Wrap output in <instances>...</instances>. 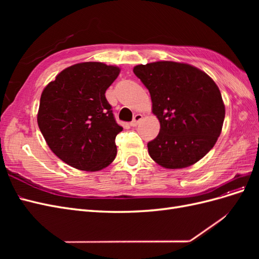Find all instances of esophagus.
<instances>
[{
	"label": "esophagus",
	"instance_id": "obj_1",
	"mask_svg": "<svg viewBox=\"0 0 259 259\" xmlns=\"http://www.w3.org/2000/svg\"><path fill=\"white\" fill-rule=\"evenodd\" d=\"M143 120V114H140V113H137L135 116H134V119H133V121L131 122V126H137V124Z\"/></svg>",
	"mask_w": 259,
	"mask_h": 259
}]
</instances>
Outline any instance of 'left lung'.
Segmentation results:
<instances>
[{"label":"left lung","instance_id":"obj_1","mask_svg":"<svg viewBox=\"0 0 259 259\" xmlns=\"http://www.w3.org/2000/svg\"><path fill=\"white\" fill-rule=\"evenodd\" d=\"M150 93L160 133L148 143L159 165L184 168L197 163L217 142L225 105L216 83L202 70L175 61H155L133 69Z\"/></svg>","mask_w":259,"mask_h":259}]
</instances>
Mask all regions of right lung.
Wrapping results in <instances>:
<instances>
[{"mask_svg": "<svg viewBox=\"0 0 259 259\" xmlns=\"http://www.w3.org/2000/svg\"><path fill=\"white\" fill-rule=\"evenodd\" d=\"M120 68L89 61L68 67L43 90L37 124L46 144L74 168L96 171L116 155L115 122L105 93Z\"/></svg>", "mask_w": 259, "mask_h": 259, "instance_id": "obj_1", "label": "right lung"}]
</instances>
